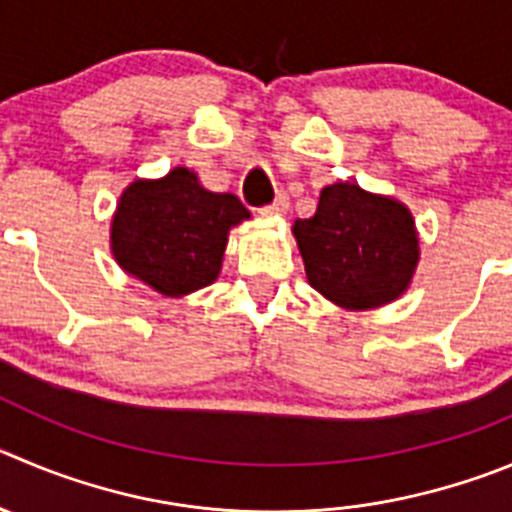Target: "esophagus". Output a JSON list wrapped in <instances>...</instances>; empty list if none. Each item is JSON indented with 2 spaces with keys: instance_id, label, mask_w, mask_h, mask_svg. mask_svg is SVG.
<instances>
[{
  "instance_id": "1",
  "label": "esophagus",
  "mask_w": 512,
  "mask_h": 512,
  "mask_svg": "<svg viewBox=\"0 0 512 512\" xmlns=\"http://www.w3.org/2000/svg\"><path fill=\"white\" fill-rule=\"evenodd\" d=\"M288 207H290V197H288V194H285V191H280L278 197H275V202L267 204V207H262L260 214H265V217H272V214L288 212Z\"/></svg>"
}]
</instances>
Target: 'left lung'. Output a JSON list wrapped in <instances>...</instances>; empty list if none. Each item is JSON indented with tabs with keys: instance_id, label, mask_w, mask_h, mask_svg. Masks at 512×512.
Here are the masks:
<instances>
[{
	"instance_id": "8db88e82",
	"label": "left lung",
	"mask_w": 512,
	"mask_h": 512,
	"mask_svg": "<svg viewBox=\"0 0 512 512\" xmlns=\"http://www.w3.org/2000/svg\"><path fill=\"white\" fill-rule=\"evenodd\" d=\"M293 232L308 283L343 308H376L399 298L419 260L407 207L348 181L326 186L313 217L295 219Z\"/></svg>"
}]
</instances>
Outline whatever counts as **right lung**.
I'll list each match as a JSON object with an SVG mask.
<instances>
[{"label": "right lung", "instance_id": "obj_1", "mask_svg": "<svg viewBox=\"0 0 512 512\" xmlns=\"http://www.w3.org/2000/svg\"><path fill=\"white\" fill-rule=\"evenodd\" d=\"M247 217L234 194L207 191L179 166L164 179L133 181L123 191L113 217V255L161 295H186L214 283L229 227Z\"/></svg>", "mask_w": 512, "mask_h": 512}]
</instances>
